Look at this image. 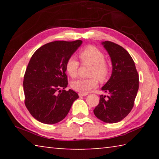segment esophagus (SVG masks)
Listing matches in <instances>:
<instances>
[{
	"label": "esophagus",
	"mask_w": 159,
	"mask_h": 159,
	"mask_svg": "<svg viewBox=\"0 0 159 159\" xmlns=\"http://www.w3.org/2000/svg\"><path fill=\"white\" fill-rule=\"evenodd\" d=\"M79 97H85L86 95H88L87 93H79Z\"/></svg>",
	"instance_id": "34e87169"
}]
</instances>
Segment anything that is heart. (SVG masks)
I'll return each mask as SVG.
<instances>
[{
    "label": "heart",
    "mask_w": 159,
    "mask_h": 159,
    "mask_svg": "<svg viewBox=\"0 0 159 159\" xmlns=\"http://www.w3.org/2000/svg\"><path fill=\"white\" fill-rule=\"evenodd\" d=\"M79 57L83 63H90L93 64L91 71L90 79L80 78L74 80L71 83L72 89L81 93H88L94 88L98 87V80L102 82L105 80L109 74V66L106 62L104 53L100 50L92 45L83 48L79 52ZM80 63L77 59L71 56L67 59L65 64V69L70 76H77ZM98 78H97L96 77Z\"/></svg>",
    "instance_id": "obj_1"
}]
</instances>
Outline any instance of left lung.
I'll return each mask as SVG.
<instances>
[{"instance_id":"left-lung-1","label":"left lung","mask_w":159,"mask_h":159,"mask_svg":"<svg viewBox=\"0 0 159 159\" xmlns=\"http://www.w3.org/2000/svg\"><path fill=\"white\" fill-rule=\"evenodd\" d=\"M102 44L108 52L112 63V74L102 88L108 95H100L94 114L107 123L119 122L127 116L134 106L139 89V75L128 51L111 41Z\"/></svg>"}]
</instances>
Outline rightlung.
<instances>
[{
	"mask_svg": "<svg viewBox=\"0 0 159 159\" xmlns=\"http://www.w3.org/2000/svg\"><path fill=\"white\" fill-rule=\"evenodd\" d=\"M81 44L80 40L50 42L32 55L24 76L25 104L39 121L45 124L61 121L79 98L75 91L64 89L68 85L66 61Z\"/></svg>",
	"mask_w": 159,
	"mask_h": 159,
	"instance_id": "right-lung-1",
	"label": "right lung"
}]
</instances>
